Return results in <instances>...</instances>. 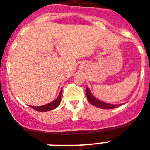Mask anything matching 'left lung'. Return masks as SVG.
I'll use <instances>...</instances> for the list:
<instances>
[{"mask_svg": "<svg viewBox=\"0 0 150 150\" xmlns=\"http://www.w3.org/2000/svg\"><path fill=\"white\" fill-rule=\"evenodd\" d=\"M86 96H87L88 101H89L93 105L96 106V107H98V108H104V109H112V108H117L119 105H121L108 104V103H106V102L98 100V99H97L94 96H93V94L91 93L90 90H89L88 87H86Z\"/></svg>", "mask_w": 150, "mask_h": 150, "instance_id": "1", "label": "left lung"}]
</instances>
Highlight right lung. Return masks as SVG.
Wrapping results in <instances>:
<instances>
[{"label": "right lung", "mask_w": 150, "mask_h": 150, "mask_svg": "<svg viewBox=\"0 0 150 150\" xmlns=\"http://www.w3.org/2000/svg\"><path fill=\"white\" fill-rule=\"evenodd\" d=\"M61 92H62V89L60 92L58 96L57 97L55 100H54L53 102H50L48 104H46L45 105L42 106H31L32 108H34L35 110L38 111V112H48V111H51V110H53L54 108H56L57 106L59 105L60 103H61Z\"/></svg>", "instance_id": "add662e5"}]
</instances>
